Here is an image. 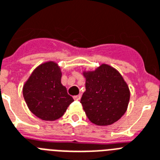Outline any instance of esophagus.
I'll list each match as a JSON object with an SVG mask.
<instances>
[{"instance_id": "obj_1", "label": "esophagus", "mask_w": 160, "mask_h": 160, "mask_svg": "<svg viewBox=\"0 0 160 160\" xmlns=\"http://www.w3.org/2000/svg\"><path fill=\"white\" fill-rule=\"evenodd\" d=\"M80 98H81V96H80V94H79V95L74 96V99H75V100H76V101L80 100Z\"/></svg>"}]
</instances>
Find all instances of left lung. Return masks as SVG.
<instances>
[{"label": "left lung", "instance_id": "1", "mask_svg": "<svg viewBox=\"0 0 160 160\" xmlns=\"http://www.w3.org/2000/svg\"><path fill=\"white\" fill-rule=\"evenodd\" d=\"M84 76L86 90L80 102L89 120L98 126H108L120 119L130 99L129 89L120 73L103 64Z\"/></svg>", "mask_w": 160, "mask_h": 160}]
</instances>
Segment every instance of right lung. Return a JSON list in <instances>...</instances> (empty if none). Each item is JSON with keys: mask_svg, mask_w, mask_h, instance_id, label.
<instances>
[{"mask_svg": "<svg viewBox=\"0 0 160 160\" xmlns=\"http://www.w3.org/2000/svg\"><path fill=\"white\" fill-rule=\"evenodd\" d=\"M61 78L58 65L46 62L35 69L24 85L23 94L28 108L42 120H57L74 101Z\"/></svg>", "mask_w": 160, "mask_h": 160, "instance_id": "1", "label": "right lung"}]
</instances>
